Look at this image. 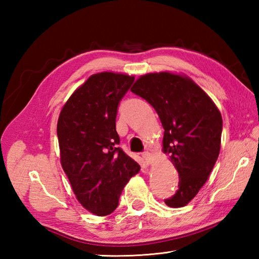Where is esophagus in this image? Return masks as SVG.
Here are the masks:
<instances>
[{"label": "esophagus", "instance_id": "obj_1", "mask_svg": "<svg viewBox=\"0 0 259 259\" xmlns=\"http://www.w3.org/2000/svg\"><path fill=\"white\" fill-rule=\"evenodd\" d=\"M142 157H144L145 161H146L148 164H151V162L153 161V156L151 155L150 152H148V151L144 152V153H142Z\"/></svg>", "mask_w": 259, "mask_h": 259}]
</instances>
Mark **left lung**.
<instances>
[{"label": "left lung", "mask_w": 259, "mask_h": 259, "mask_svg": "<svg viewBox=\"0 0 259 259\" xmlns=\"http://www.w3.org/2000/svg\"><path fill=\"white\" fill-rule=\"evenodd\" d=\"M131 92L155 108L164 129L163 151L179 174L178 190L164 199L172 208L194 199L210 175L221 151L223 119L207 93L186 75H141Z\"/></svg>", "instance_id": "obj_1"}]
</instances>
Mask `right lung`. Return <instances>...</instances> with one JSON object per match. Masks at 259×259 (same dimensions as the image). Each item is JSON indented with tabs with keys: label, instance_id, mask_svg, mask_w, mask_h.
Masks as SVG:
<instances>
[{
	"label": "right lung",
	"instance_id": "obj_1",
	"mask_svg": "<svg viewBox=\"0 0 259 259\" xmlns=\"http://www.w3.org/2000/svg\"><path fill=\"white\" fill-rule=\"evenodd\" d=\"M135 76L92 74L65 102L57 133L60 160L76 199L97 216L118 207L123 187L140 166L118 147V106Z\"/></svg>",
	"mask_w": 259,
	"mask_h": 259
}]
</instances>
